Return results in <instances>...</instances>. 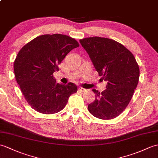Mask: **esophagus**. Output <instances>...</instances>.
I'll return each mask as SVG.
<instances>
[{
	"mask_svg": "<svg viewBox=\"0 0 158 158\" xmlns=\"http://www.w3.org/2000/svg\"><path fill=\"white\" fill-rule=\"evenodd\" d=\"M79 91H81V92H84V91H86V89H84V88H83V87H79Z\"/></svg>",
	"mask_w": 158,
	"mask_h": 158,
	"instance_id": "34e87169",
	"label": "esophagus"
}]
</instances>
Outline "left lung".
<instances>
[{
  "label": "left lung",
  "mask_w": 158,
  "mask_h": 158,
  "mask_svg": "<svg viewBox=\"0 0 158 158\" xmlns=\"http://www.w3.org/2000/svg\"><path fill=\"white\" fill-rule=\"evenodd\" d=\"M79 42L99 75L107 82L106 89L102 92L92 89L96 99L88 105V110L98 118H114L126 108L137 86V62L133 54L115 40L92 37Z\"/></svg>",
  "instance_id": "left-lung-1"
}]
</instances>
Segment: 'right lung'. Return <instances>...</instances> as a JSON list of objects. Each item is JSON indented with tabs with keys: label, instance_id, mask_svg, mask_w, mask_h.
Listing matches in <instances>:
<instances>
[{
	"label": "right lung",
	"instance_id": "add662e5",
	"mask_svg": "<svg viewBox=\"0 0 158 158\" xmlns=\"http://www.w3.org/2000/svg\"><path fill=\"white\" fill-rule=\"evenodd\" d=\"M79 43L68 35L55 34L34 38L20 50L14 62V72L24 98L38 112L52 114L63 109L71 94L77 91L74 83H56L53 73L58 64Z\"/></svg>",
	"mask_w": 158,
	"mask_h": 158
}]
</instances>
